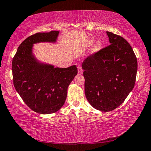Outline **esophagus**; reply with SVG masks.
<instances>
[{
  "label": "esophagus",
  "mask_w": 151,
  "mask_h": 151,
  "mask_svg": "<svg viewBox=\"0 0 151 151\" xmlns=\"http://www.w3.org/2000/svg\"><path fill=\"white\" fill-rule=\"evenodd\" d=\"M78 73L81 74L83 73V70H82V68H81V66L80 65H79L78 66Z\"/></svg>",
  "instance_id": "esophagus-1"
}]
</instances>
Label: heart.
Returning a JSON list of instances; mask_svg holds the SVG:
<instances>
[{"label":"heart","instance_id":"heart-1","mask_svg":"<svg viewBox=\"0 0 151 151\" xmlns=\"http://www.w3.org/2000/svg\"><path fill=\"white\" fill-rule=\"evenodd\" d=\"M92 43H93V40H90V41H88V45L89 46L92 45ZM101 47H102V43H101V41H98L96 43L94 47H93V50L94 51H97L98 50H100Z\"/></svg>","mask_w":151,"mask_h":151}]
</instances>
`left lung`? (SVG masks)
<instances>
[{"mask_svg":"<svg viewBox=\"0 0 151 151\" xmlns=\"http://www.w3.org/2000/svg\"><path fill=\"white\" fill-rule=\"evenodd\" d=\"M111 44L91 54L82 63L85 94L96 109L109 112L118 108L134 88L137 59L122 37L106 32Z\"/></svg>","mask_w":151,"mask_h":151,"instance_id":"8db88e82","label":"left lung"}]
</instances>
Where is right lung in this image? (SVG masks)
Instances as JSON below:
<instances>
[{
  "label": "right lung",
  "instance_id": "add662e5",
  "mask_svg": "<svg viewBox=\"0 0 151 151\" xmlns=\"http://www.w3.org/2000/svg\"><path fill=\"white\" fill-rule=\"evenodd\" d=\"M59 31L37 33L19 46L12 61L13 84L29 108L43 114L58 111L65 103L68 86L78 73L76 65L67 68L38 63L32 55L33 43L55 42Z\"/></svg>",
  "mask_w": 151,
  "mask_h": 151
}]
</instances>
